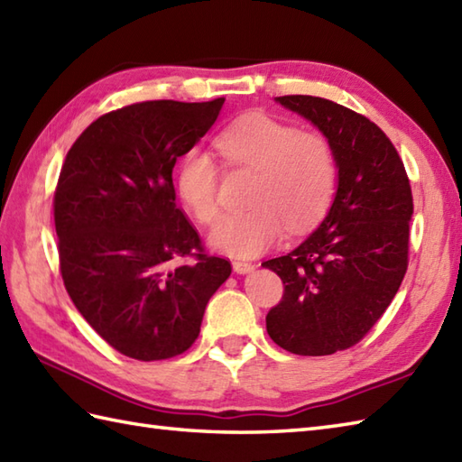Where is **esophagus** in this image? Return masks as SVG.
Masks as SVG:
<instances>
[{"label":"esophagus","mask_w":462,"mask_h":462,"mask_svg":"<svg viewBox=\"0 0 462 462\" xmlns=\"http://www.w3.org/2000/svg\"><path fill=\"white\" fill-rule=\"evenodd\" d=\"M233 271L237 274H249L254 271V264L247 261H233Z\"/></svg>","instance_id":"1"}]
</instances>
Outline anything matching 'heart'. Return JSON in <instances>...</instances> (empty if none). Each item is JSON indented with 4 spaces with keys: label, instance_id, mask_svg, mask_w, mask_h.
<instances>
[{
    "label": "heart",
    "instance_id": "heart-1",
    "mask_svg": "<svg viewBox=\"0 0 462 462\" xmlns=\"http://www.w3.org/2000/svg\"><path fill=\"white\" fill-rule=\"evenodd\" d=\"M229 166L257 171L251 211L229 213L213 225L209 245L231 257L251 259L282 239L284 225L304 231L322 217L336 188L330 142L299 132L289 122L249 115L215 140ZM176 191L193 217L211 223L219 211V170L203 150L188 152L176 170Z\"/></svg>",
    "mask_w": 462,
    "mask_h": 462
}]
</instances>
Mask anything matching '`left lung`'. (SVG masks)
<instances>
[{"label":"left lung","mask_w":462,"mask_h":462,"mask_svg":"<svg viewBox=\"0 0 462 462\" xmlns=\"http://www.w3.org/2000/svg\"><path fill=\"white\" fill-rule=\"evenodd\" d=\"M274 100L330 142L337 183L309 237L263 263L284 284L282 300L266 314V332L286 352L330 356L360 342L402 286L411 186L397 150L365 116L320 97Z\"/></svg>","instance_id":"obj_1"}]
</instances>
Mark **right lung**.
Segmentation results:
<instances>
[{
	"mask_svg": "<svg viewBox=\"0 0 462 462\" xmlns=\"http://www.w3.org/2000/svg\"><path fill=\"white\" fill-rule=\"evenodd\" d=\"M223 102L112 110L77 138L60 170L53 203L65 289L102 340L140 362L186 352L231 274L229 261L203 253L171 180ZM186 256L197 261L175 264Z\"/></svg>",
	"mask_w": 462,
	"mask_h": 462,
	"instance_id": "obj_1",
	"label": "right lung"
}]
</instances>
